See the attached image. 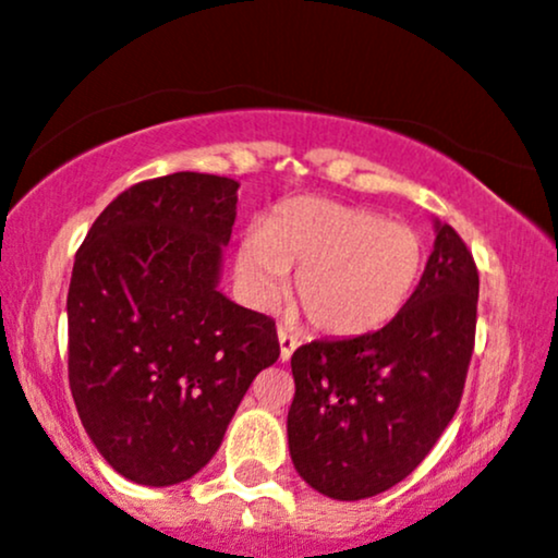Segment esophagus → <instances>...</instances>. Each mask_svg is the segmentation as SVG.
Instances as JSON below:
<instances>
[{
  "label": "esophagus",
  "instance_id": "1",
  "mask_svg": "<svg viewBox=\"0 0 558 558\" xmlns=\"http://www.w3.org/2000/svg\"><path fill=\"white\" fill-rule=\"evenodd\" d=\"M278 341H280V360L288 362V360H291L293 351H296L299 336L293 330H288V328H278Z\"/></svg>",
  "mask_w": 558,
  "mask_h": 558
}]
</instances>
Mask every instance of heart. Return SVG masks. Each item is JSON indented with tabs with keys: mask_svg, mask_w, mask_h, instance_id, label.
I'll list each match as a JSON object with an SVG mask.
<instances>
[{
	"mask_svg": "<svg viewBox=\"0 0 558 558\" xmlns=\"http://www.w3.org/2000/svg\"><path fill=\"white\" fill-rule=\"evenodd\" d=\"M291 267H299L296 299L312 328L362 336L388 325L412 299L425 241L412 226L373 209L296 196L243 230L235 278L248 299L270 304Z\"/></svg>",
	"mask_w": 558,
	"mask_h": 558,
	"instance_id": "b5f03b06",
	"label": "heart"
}]
</instances>
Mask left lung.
<instances>
[{
	"instance_id": "1",
	"label": "left lung",
	"mask_w": 558,
	"mask_h": 558,
	"mask_svg": "<svg viewBox=\"0 0 558 558\" xmlns=\"http://www.w3.org/2000/svg\"><path fill=\"white\" fill-rule=\"evenodd\" d=\"M477 291L472 252L435 222L420 286L386 328L293 351L288 448L312 488L360 501L417 470L462 401Z\"/></svg>"
}]
</instances>
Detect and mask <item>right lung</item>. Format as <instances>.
<instances>
[{
  "label": "right lung",
  "instance_id": "obj_1",
  "mask_svg": "<svg viewBox=\"0 0 558 558\" xmlns=\"http://www.w3.org/2000/svg\"><path fill=\"white\" fill-rule=\"evenodd\" d=\"M239 183L172 172L94 220L68 291V377L96 451L138 485L183 483L222 444L275 319L217 291Z\"/></svg>",
  "mask_w": 558,
  "mask_h": 558
}]
</instances>
